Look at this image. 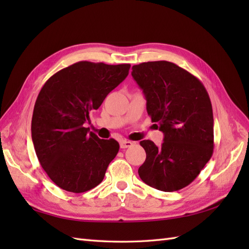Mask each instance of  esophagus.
<instances>
[{"instance_id":"34e87169","label":"esophagus","mask_w":249,"mask_h":249,"mask_svg":"<svg viewBox=\"0 0 249 249\" xmlns=\"http://www.w3.org/2000/svg\"><path fill=\"white\" fill-rule=\"evenodd\" d=\"M131 145H133V142L127 141V140H122V141L120 142L121 149H127V147H129V146H131Z\"/></svg>"}]
</instances>
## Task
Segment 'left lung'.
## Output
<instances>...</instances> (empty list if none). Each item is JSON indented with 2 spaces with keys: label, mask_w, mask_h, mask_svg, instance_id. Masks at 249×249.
Masks as SVG:
<instances>
[{
  "label": "left lung",
  "mask_w": 249,
  "mask_h": 249,
  "mask_svg": "<svg viewBox=\"0 0 249 249\" xmlns=\"http://www.w3.org/2000/svg\"><path fill=\"white\" fill-rule=\"evenodd\" d=\"M131 76L143 89L147 114L165 136L160 147L140 141L146 158L139 177L153 188L177 192L192 183L213 155L210 96L197 77L171 62L134 65Z\"/></svg>",
  "instance_id": "left-lung-1"
}]
</instances>
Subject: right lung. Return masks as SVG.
<instances>
[{
  "label": "right lung",
  "instance_id": "1",
  "mask_svg": "<svg viewBox=\"0 0 249 249\" xmlns=\"http://www.w3.org/2000/svg\"><path fill=\"white\" fill-rule=\"evenodd\" d=\"M130 64L88 61L55 72L37 96L32 118V140L47 176L60 188L84 193L96 187L116 156L114 139H99L83 124L107 95L127 77Z\"/></svg>",
  "mask_w": 249,
  "mask_h": 249
}]
</instances>
